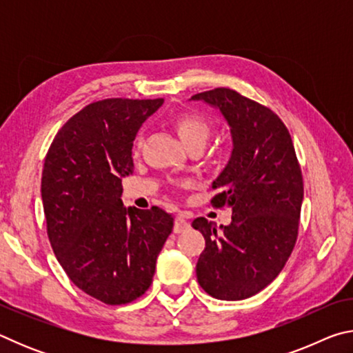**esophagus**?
Listing matches in <instances>:
<instances>
[{"label":"esophagus","mask_w":353,"mask_h":353,"mask_svg":"<svg viewBox=\"0 0 353 353\" xmlns=\"http://www.w3.org/2000/svg\"><path fill=\"white\" fill-rule=\"evenodd\" d=\"M190 227V223L187 219H185L183 214H177L176 219H174V232L176 234H181V232L187 230Z\"/></svg>","instance_id":"obj_1"}]
</instances>
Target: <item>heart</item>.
I'll use <instances>...</instances> for the list:
<instances>
[{
  "label": "heart",
  "instance_id": "b5f03b06",
  "mask_svg": "<svg viewBox=\"0 0 353 353\" xmlns=\"http://www.w3.org/2000/svg\"><path fill=\"white\" fill-rule=\"evenodd\" d=\"M172 126H174L179 139L188 149L193 146L204 148L212 130L207 119L196 112L179 113L172 118Z\"/></svg>",
  "mask_w": 353,
  "mask_h": 353
}]
</instances>
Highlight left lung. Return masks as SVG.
Returning <instances> with one entry per match:
<instances>
[{
  "label": "left lung",
  "instance_id": "1",
  "mask_svg": "<svg viewBox=\"0 0 353 353\" xmlns=\"http://www.w3.org/2000/svg\"><path fill=\"white\" fill-rule=\"evenodd\" d=\"M221 112L234 149L214 179L212 205L230 207L229 225L196 218L205 238L196 276L221 301H243L266 288L294 249L303 199L302 172L291 135L276 113L230 88L191 97Z\"/></svg>",
  "mask_w": 353,
  "mask_h": 353
}]
</instances>
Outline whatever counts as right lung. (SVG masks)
<instances>
[{"label":"right lung","mask_w":353,"mask_h":353,"mask_svg":"<svg viewBox=\"0 0 353 353\" xmlns=\"http://www.w3.org/2000/svg\"><path fill=\"white\" fill-rule=\"evenodd\" d=\"M162 104V98L88 104L63 124L45 157L41 201L51 248L71 282L107 305L145 294L174 225L162 208H126L121 201L137 132Z\"/></svg>","instance_id":"obj_1"}]
</instances>
